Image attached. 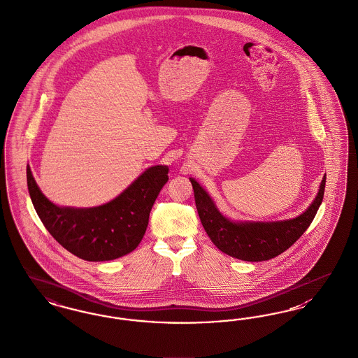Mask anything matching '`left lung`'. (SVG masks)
Masks as SVG:
<instances>
[{"mask_svg": "<svg viewBox=\"0 0 358 358\" xmlns=\"http://www.w3.org/2000/svg\"><path fill=\"white\" fill-rule=\"evenodd\" d=\"M201 224L215 246L230 257L258 262L277 257L296 243L312 224L324 199L327 177L318 193L302 215L274 222H234L217 209L210 196L200 184L190 178Z\"/></svg>", "mask_w": 358, "mask_h": 358, "instance_id": "left-lung-1", "label": "left lung"}]
</instances>
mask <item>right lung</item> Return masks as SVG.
Segmentation results:
<instances>
[{
    "instance_id": "obj_1",
    "label": "right lung",
    "mask_w": 358,
    "mask_h": 358,
    "mask_svg": "<svg viewBox=\"0 0 358 358\" xmlns=\"http://www.w3.org/2000/svg\"><path fill=\"white\" fill-rule=\"evenodd\" d=\"M168 166L156 165L115 200L96 208H61L48 200L27 168L33 206L43 227L66 250L86 261H109L133 252L148 228L149 213L169 180Z\"/></svg>"
}]
</instances>
